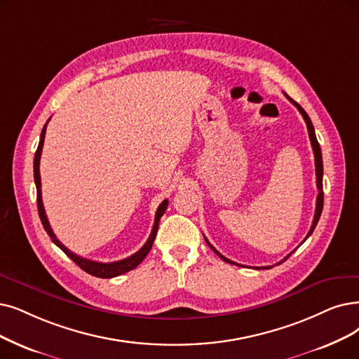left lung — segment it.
I'll return each instance as SVG.
<instances>
[{"mask_svg": "<svg viewBox=\"0 0 359 359\" xmlns=\"http://www.w3.org/2000/svg\"><path fill=\"white\" fill-rule=\"evenodd\" d=\"M287 97L290 102L297 107V110L300 111V114H302L304 116V119H305V122H306V128H308V134H309V140H311V144H312V150H313V156H315V175H317V189H318V196H317V208H315V215H313V221H312V225H311V229H309V233H308V236L305 237V240L312 234V231L315 229V226H317V224H318V221H320V217H321V212H323V205H324V193H323V156H321V147H320V144H318V141H317V135H315V131H313V126H312V122H311V119H309V116H308V113L300 107L294 100H292L289 95H285ZM205 240H206V243L209 245V248L217 253L222 261H225V262H228V264H233V265H237V266H243V265H240V264H236V262H233V261H229V259H226V257L224 256V255H221L217 249H215L210 243L208 241V238L205 237ZM304 240V241H305ZM302 241V243H304ZM294 252V250H293ZM292 252V253H293ZM290 253V255H292ZM290 255H287L284 257V259L281 261V262H284L285 259H287V257L290 256ZM281 262H278L277 265H280ZM274 265H269V266H256L255 269H269V268H272Z\"/></svg>", "mask_w": 359, "mask_h": 359, "instance_id": "obj_1", "label": "left lung"}]
</instances>
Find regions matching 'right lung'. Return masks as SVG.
Listing matches in <instances>:
<instances>
[{
    "label": "right lung",
    "instance_id": "right-lung-1",
    "mask_svg": "<svg viewBox=\"0 0 359 359\" xmlns=\"http://www.w3.org/2000/svg\"><path fill=\"white\" fill-rule=\"evenodd\" d=\"M46 130H47V123L44 125V128H42L41 131V138H39V144H38V149H36V153H35V159H34V180H35V185H36V205H38V213H39V218H41V222L42 225H44V229L48 233L50 238L53 240V243L55 246H59L72 261H74L81 269H83L85 272H88V274L94 276V277H98V278H111V277H118L121 274H125V272L131 271L134 268H137L142 259L149 255L151 246H153V241L156 238V234H157V228H159V221L162 218V215L165 213L166 208H168V200H163V202L159 205V208H157L156 210V217H154V224H153V229L150 233V237L149 240L146 241V245L142 246L137 253L125 257V259L122 261H116V262H109V264H104V262H95V261H91V259H87V257H81L75 253H72L65 245H62V243L57 240V237L54 236L53 229L50 226V222L47 219V215H46V210H44V205H42V197H41V175H39V161H41V151H42V146H44V138H46Z\"/></svg>",
    "mask_w": 359,
    "mask_h": 359
}]
</instances>
